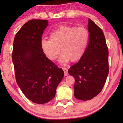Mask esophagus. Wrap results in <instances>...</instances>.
<instances>
[{
  "mask_svg": "<svg viewBox=\"0 0 123 123\" xmlns=\"http://www.w3.org/2000/svg\"><path fill=\"white\" fill-rule=\"evenodd\" d=\"M63 70H64V72L65 76H67V75H68V69H67L65 68H63Z\"/></svg>",
  "mask_w": 123,
  "mask_h": 123,
  "instance_id": "34e87169",
  "label": "esophagus"
}]
</instances>
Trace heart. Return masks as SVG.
I'll use <instances>...</instances> for the list:
<instances>
[{
    "mask_svg": "<svg viewBox=\"0 0 123 123\" xmlns=\"http://www.w3.org/2000/svg\"><path fill=\"white\" fill-rule=\"evenodd\" d=\"M89 32L83 27L62 25L51 31L50 39H43L41 48L49 59L55 60L60 51L59 62L62 64L78 62L86 51Z\"/></svg>",
    "mask_w": 123,
    "mask_h": 123,
    "instance_id": "1",
    "label": "heart"
}]
</instances>
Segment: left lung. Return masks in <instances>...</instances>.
I'll list each match as a JSON object with an SVG mask.
<instances>
[{
  "mask_svg": "<svg viewBox=\"0 0 123 123\" xmlns=\"http://www.w3.org/2000/svg\"><path fill=\"white\" fill-rule=\"evenodd\" d=\"M89 41L85 55L70 67L68 73L75 79L74 95L86 101L98 95L109 73V52L102 30L88 19Z\"/></svg>",
  "mask_w": 123,
  "mask_h": 123,
  "instance_id": "obj_1",
  "label": "left lung"
}]
</instances>
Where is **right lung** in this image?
Segmentation results:
<instances>
[{
	"instance_id": "1",
	"label": "right lung",
	"mask_w": 123,
	"mask_h": 123,
	"mask_svg": "<svg viewBox=\"0 0 123 123\" xmlns=\"http://www.w3.org/2000/svg\"><path fill=\"white\" fill-rule=\"evenodd\" d=\"M48 20L31 19L18 31L12 55L16 80L22 92L34 103L43 104L54 98L64 72L49 59L41 48Z\"/></svg>"
}]
</instances>
